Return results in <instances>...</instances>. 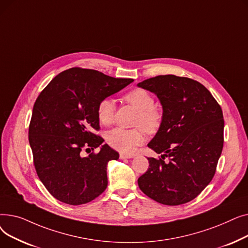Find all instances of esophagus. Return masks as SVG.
<instances>
[{
  "label": "esophagus",
  "mask_w": 248,
  "mask_h": 248,
  "mask_svg": "<svg viewBox=\"0 0 248 248\" xmlns=\"http://www.w3.org/2000/svg\"><path fill=\"white\" fill-rule=\"evenodd\" d=\"M120 158H121L122 160H124V159H132V158H134V155H125V154H121V155H120Z\"/></svg>",
  "instance_id": "1"
}]
</instances>
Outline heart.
<instances>
[{"mask_svg":"<svg viewBox=\"0 0 248 248\" xmlns=\"http://www.w3.org/2000/svg\"><path fill=\"white\" fill-rule=\"evenodd\" d=\"M124 98L139 111L135 120V125L142 127L145 132L149 134L157 131L161 124L162 116L154 108L155 99L152 94L145 89L138 88L129 91ZM96 111L100 124L104 125L110 124L113 121L114 100L110 97L101 99ZM142 129L141 127L132 129L115 127L108 133L107 141L116 151L124 154H133L137 147L144 142V131Z\"/></svg>","mask_w":248,"mask_h":248,"instance_id":"1","label":"heart"}]
</instances>
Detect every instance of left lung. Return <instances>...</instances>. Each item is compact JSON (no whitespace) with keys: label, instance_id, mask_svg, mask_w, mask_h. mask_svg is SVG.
<instances>
[{"label":"left lung","instance_id":"obj_1","mask_svg":"<svg viewBox=\"0 0 248 248\" xmlns=\"http://www.w3.org/2000/svg\"><path fill=\"white\" fill-rule=\"evenodd\" d=\"M138 86L157 95L163 108L160 127L148 144L161 158H148L139 187L164 205L190 202L214 177L223 149L222 109L210 91L191 78L159 75Z\"/></svg>","mask_w":248,"mask_h":248}]
</instances>
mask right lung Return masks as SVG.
Instances as JSON below:
<instances>
[{"mask_svg":"<svg viewBox=\"0 0 248 248\" xmlns=\"http://www.w3.org/2000/svg\"><path fill=\"white\" fill-rule=\"evenodd\" d=\"M133 81L74 67L56 75L37 97L29 144L39 179L57 200L81 205L107 189L108 163L120 155L94 134L97 106ZM98 146V153L83 155Z\"/></svg>","mask_w":248,"mask_h":248,"instance_id":"obj_1","label":"right lung"}]
</instances>
